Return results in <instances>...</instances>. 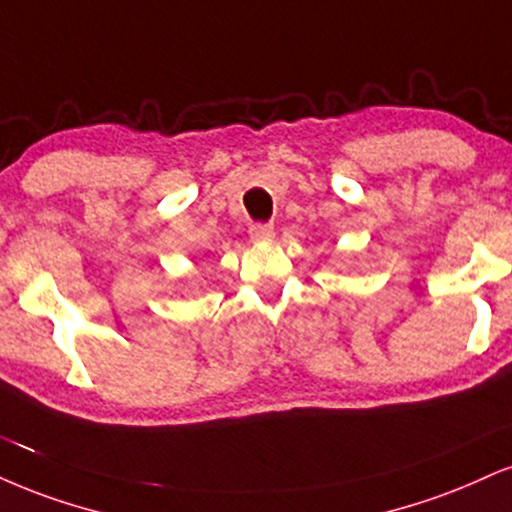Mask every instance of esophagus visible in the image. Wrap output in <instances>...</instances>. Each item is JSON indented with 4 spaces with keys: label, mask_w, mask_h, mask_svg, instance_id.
Here are the masks:
<instances>
[{
    "label": "esophagus",
    "mask_w": 512,
    "mask_h": 512,
    "mask_svg": "<svg viewBox=\"0 0 512 512\" xmlns=\"http://www.w3.org/2000/svg\"><path fill=\"white\" fill-rule=\"evenodd\" d=\"M250 238L257 243H269L274 238V226L269 224H252L250 226Z\"/></svg>",
    "instance_id": "obj_1"
}]
</instances>
